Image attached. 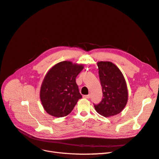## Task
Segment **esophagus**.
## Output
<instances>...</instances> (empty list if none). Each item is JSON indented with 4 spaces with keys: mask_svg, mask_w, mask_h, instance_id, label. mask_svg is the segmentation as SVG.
I'll return each instance as SVG.
<instances>
[{
    "mask_svg": "<svg viewBox=\"0 0 159 159\" xmlns=\"http://www.w3.org/2000/svg\"><path fill=\"white\" fill-rule=\"evenodd\" d=\"M84 98H86V99H89L91 98L90 95H84Z\"/></svg>",
    "mask_w": 159,
    "mask_h": 159,
    "instance_id": "esophagus-1",
    "label": "esophagus"
}]
</instances>
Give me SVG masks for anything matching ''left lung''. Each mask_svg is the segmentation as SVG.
I'll return each mask as SVG.
<instances>
[{
    "label": "left lung",
    "mask_w": 159,
    "mask_h": 159,
    "mask_svg": "<svg viewBox=\"0 0 159 159\" xmlns=\"http://www.w3.org/2000/svg\"><path fill=\"white\" fill-rule=\"evenodd\" d=\"M98 66L103 98L99 104H93L94 107L102 116L111 117L121 113L127 105V84L121 70L112 62L98 61Z\"/></svg>",
    "instance_id": "left-lung-1"
}]
</instances>
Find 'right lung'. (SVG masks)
<instances>
[{
  "label": "right lung",
  "mask_w": 159,
  "mask_h": 159,
  "mask_svg": "<svg viewBox=\"0 0 159 159\" xmlns=\"http://www.w3.org/2000/svg\"><path fill=\"white\" fill-rule=\"evenodd\" d=\"M84 69L81 64L64 61L48 71L42 84L40 98L46 111L56 117L69 115L82 98L75 78Z\"/></svg>",
  "instance_id": "add662e5"
}]
</instances>
